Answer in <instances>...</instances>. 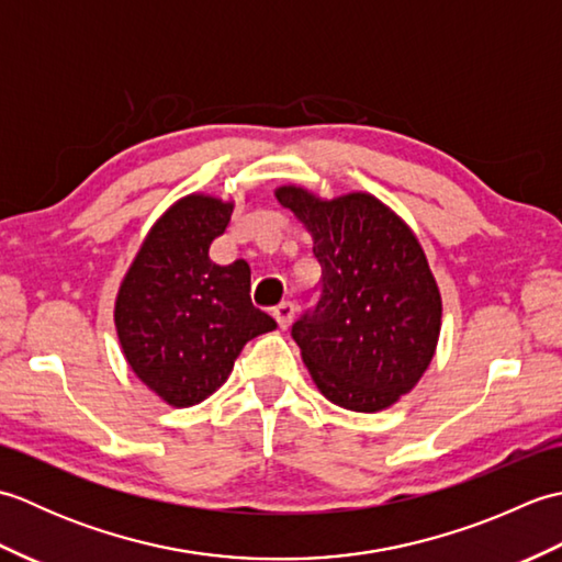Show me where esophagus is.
I'll use <instances>...</instances> for the list:
<instances>
[{
  "label": "esophagus",
  "instance_id": "1",
  "mask_svg": "<svg viewBox=\"0 0 562 562\" xmlns=\"http://www.w3.org/2000/svg\"><path fill=\"white\" fill-rule=\"evenodd\" d=\"M294 314H296V306H294V302H280L278 306L272 308V316H274V321H278V326H280V328H288V326L292 324Z\"/></svg>",
  "mask_w": 562,
  "mask_h": 562
}]
</instances>
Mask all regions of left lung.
Here are the masks:
<instances>
[{"label":"left lung","mask_w":562,"mask_h":562,"mask_svg":"<svg viewBox=\"0 0 562 562\" xmlns=\"http://www.w3.org/2000/svg\"><path fill=\"white\" fill-rule=\"evenodd\" d=\"M314 238L321 296L292 326L324 396L355 413H379L411 393L437 352L441 294L415 232L364 190L321 198L274 188Z\"/></svg>","instance_id":"1"}]
</instances>
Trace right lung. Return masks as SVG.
I'll use <instances>...</instances> for the list:
<instances>
[{
	"label": "right lung",
	"mask_w": 562,
	"mask_h": 562,
	"mask_svg": "<svg viewBox=\"0 0 562 562\" xmlns=\"http://www.w3.org/2000/svg\"><path fill=\"white\" fill-rule=\"evenodd\" d=\"M234 207V200L210 193L176 200L151 224L115 294L125 362L173 408L210 398L229 379L244 345L278 328L250 304L248 262L210 260Z\"/></svg>",
	"instance_id": "right-lung-1"
}]
</instances>
